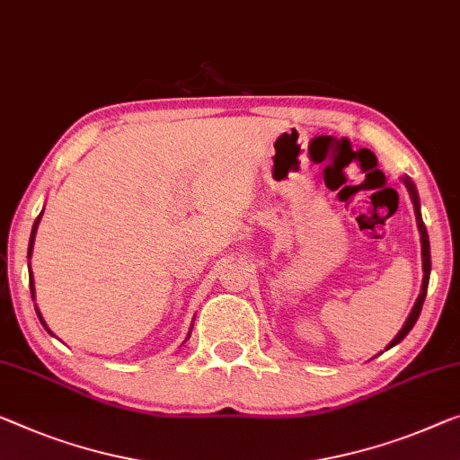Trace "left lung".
Wrapping results in <instances>:
<instances>
[{"label":"left lung","mask_w":460,"mask_h":460,"mask_svg":"<svg viewBox=\"0 0 460 460\" xmlns=\"http://www.w3.org/2000/svg\"><path fill=\"white\" fill-rule=\"evenodd\" d=\"M405 183H407V190L411 194V200H413V208H415V217H417V227H420V233H421V256H423V285H421V293L420 297H417L413 310H411L409 318L405 322V326L401 328V332L396 334V337L393 339V342H390V347H394L396 342H401L402 339L407 337L411 328H413V324L417 322V318H420L421 314V307H423V301H426V293H428V283H429V270H431V258H429V239H428V231H426V225H423V218H421V212H420V198H417V191H415V186L411 183V180H407L405 177Z\"/></svg>","instance_id":"left-lung-1"}]
</instances>
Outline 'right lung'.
Here are the masks:
<instances>
[{"label": "right lung", "instance_id": "add662e5", "mask_svg": "<svg viewBox=\"0 0 460 460\" xmlns=\"http://www.w3.org/2000/svg\"><path fill=\"white\" fill-rule=\"evenodd\" d=\"M40 215H43V212H40ZM40 215L37 217V221H34V225H32V233H31V242H29V258H31V253H32V243H34V233H37V227H39V221H40ZM31 293H32V297H34V285H32V277H31ZM40 318V316H39ZM40 322H43V318H40ZM43 326H45V322H43Z\"/></svg>", "mask_w": 460, "mask_h": 460}]
</instances>
